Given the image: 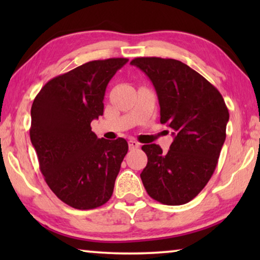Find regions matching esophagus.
Segmentation results:
<instances>
[{
    "label": "esophagus",
    "mask_w": 260,
    "mask_h": 260,
    "mask_svg": "<svg viewBox=\"0 0 260 260\" xmlns=\"http://www.w3.org/2000/svg\"><path fill=\"white\" fill-rule=\"evenodd\" d=\"M129 148L130 149L140 148V143H138V142H136V141H134V140H130L129 141Z\"/></svg>",
    "instance_id": "1"
}]
</instances>
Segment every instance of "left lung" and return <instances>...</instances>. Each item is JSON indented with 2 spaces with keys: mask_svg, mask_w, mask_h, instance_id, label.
<instances>
[{
  "mask_svg": "<svg viewBox=\"0 0 260 260\" xmlns=\"http://www.w3.org/2000/svg\"><path fill=\"white\" fill-rule=\"evenodd\" d=\"M154 84L162 124L174 141L163 152L157 144L142 147L148 156L141 173L143 186L163 205H184L208 183L226 138L229 109L218 88L175 59L142 56L131 60Z\"/></svg>",
  "mask_w": 260,
  "mask_h": 260,
  "instance_id": "1",
  "label": "left lung"
}]
</instances>
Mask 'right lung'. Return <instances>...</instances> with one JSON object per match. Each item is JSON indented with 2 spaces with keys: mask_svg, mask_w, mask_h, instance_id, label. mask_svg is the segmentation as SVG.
Segmentation results:
<instances>
[{
  "mask_svg": "<svg viewBox=\"0 0 260 260\" xmlns=\"http://www.w3.org/2000/svg\"><path fill=\"white\" fill-rule=\"evenodd\" d=\"M126 58L93 60L53 78L30 110V141L46 183L62 202L93 209L112 197L127 142L98 138L91 122L103 116L109 81Z\"/></svg>",
  "mask_w": 260,
  "mask_h": 260,
  "instance_id": "1",
  "label": "right lung"
}]
</instances>
